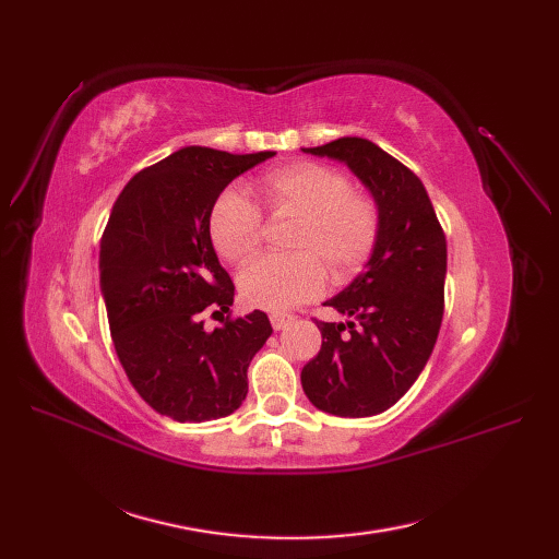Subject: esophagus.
<instances>
[{"label": "esophagus", "mask_w": 559, "mask_h": 559, "mask_svg": "<svg viewBox=\"0 0 559 559\" xmlns=\"http://www.w3.org/2000/svg\"><path fill=\"white\" fill-rule=\"evenodd\" d=\"M294 314H286V312H273L270 314V324H273L275 331H282L286 324H292Z\"/></svg>", "instance_id": "esophagus-1"}]
</instances>
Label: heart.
Wrapping results in <instances>:
<instances>
[{"instance_id": "b5f03b06", "label": "heart", "mask_w": 559, "mask_h": 559, "mask_svg": "<svg viewBox=\"0 0 559 559\" xmlns=\"http://www.w3.org/2000/svg\"><path fill=\"white\" fill-rule=\"evenodd\" d=\"M270 216H296L286 259H259L242 270L240 296L251 308L284 312L321 294L326 273L347 282L373 257L380 238L378 202L335 167L292 163L253 181ZM261 207L242 189H226L210 212V238L226 261L242 263L263 245Z\"/></svg>"}]
</instances>
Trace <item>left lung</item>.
Wrapping results in <instances>:
<instances>
[{"label":"left lung","mask_w":559,"mask_h":559,"mask_svg":"<svg viewBox=\"0 0 559 559\" xmlns=\"http://www.w3.org/2000/svg\"><path fill=\"white\" fill-rule=\"evenodd\" d=\"M302 151L347 163L380 210V238L368 267L324 302L354 321L314 319L321 349L300 370L314 408L370 417L392 408L431 357L445 308V233L419 177L378 144L341 138Z\"/></svg>","instance_id":"8db88e82"}]
</instances>
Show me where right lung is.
Wrapping results in <instances>:
<instances>
[{
    "mask_svg": "<svg viewBox=\"0 0 559 559\" xmlns=\"http://www.w3.org/2000/svg\"><path fill=\"white\" fill-rule=\"evenodd\" d=\"M270 156L275 151L238 156L179 148L134 175L109 214L99 286L111 341L138 394L175 421L238 411L247 399V368L273 333L261 310L230 317L235 284L210 238L216 198ZM205 313L223 326L207 332Z\"/></svg>",
    "mask_w": 559,
    "mask_h": 559,
    "instance_id": "1",
    "label": "right lung"
}]
</instances>
